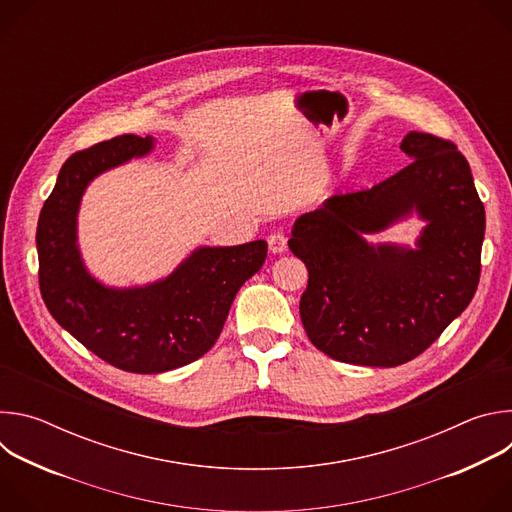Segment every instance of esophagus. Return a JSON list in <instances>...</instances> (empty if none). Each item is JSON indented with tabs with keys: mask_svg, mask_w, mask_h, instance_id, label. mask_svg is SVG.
<instances>
[{
	"mask_svg": "<svg viewBox=\"0 0 512 512\" xmlns=\"http://www.w3.org/2000/svg\"><path fill=\"white\" fill-rule=\"evenodd\" d=\"M267 245H269V251H271V253H283L285 247H287V237H285V233H281V231L271 233V235L267 237Z\"/></svg>",
	"mask_w": 512,
	"mask_h": 512,
	"instance_id": "1",
	"label": "esophagus"
}]
</instances>
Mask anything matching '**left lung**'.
<instances>
[{
  "instance_id": "1",
  "label": "left lung",
  "mask_w": 512,
  "mask_h": 512,
  "mask_svg": "<svg viewBox=\"0 0 512 512\" xmlns=\"http://www.w3.org/2000/svg\"><path fill=\"white\" fill-rule=\"evenodd\" d=\"M401 150L409 166L302 214L287 243L310 273L300 300L306 334L340 362L413 360L468 308L480 281L486 216L468 160L433 133H407ZM413 205L430 221L415 252L359 237Z\"/></svg>"
}]
</instances>
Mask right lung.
<instances>
[{
	"label": "right lung",
	"instance_id": "1",
	"mask_svg": "<svg viewBox=\"0 0 512 512\" xmlns=\"http://www.w3.org/2000/svg\"><path fill=\"white\" fill-rule=\"evenodd\" d=\"M152 150L133 133L72 154L60 168L36 231L38 283L52 318L111 367L156 375L206 354L221 336L241 285L267 257V243L202 247L168 279L135 289H107L83 267L77 210L85 186L103 170Z\"/></svg>",
	"mask_w": 512,
	"mask_h": 512
}]
</instances>
